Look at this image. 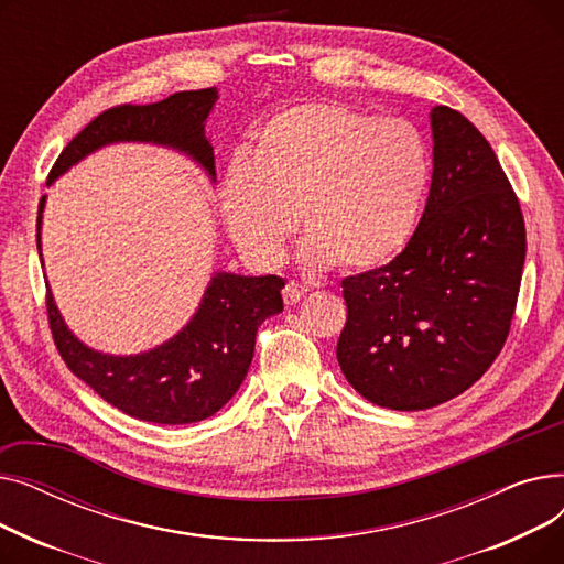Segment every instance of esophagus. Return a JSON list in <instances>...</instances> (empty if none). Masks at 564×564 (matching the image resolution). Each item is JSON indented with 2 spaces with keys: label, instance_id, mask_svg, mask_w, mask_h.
<instances>
[{
  "label": "esophagus",
  "instance_id": "34e87169",
  "mask_svg": "<svg viewBox=\"0 0 564 564\" xmlns=\"http://www.w3.org/2000/svg\"><path fill=\"white\" fill-rule=\"evenodd\" d=\"M306 292H308L306 285H302V283H297V281H288L285 288H283V300H285L288 306H292V304H297Z\"/></svg>",
  "mask_w": 564,
  "mask_h": 564
}]
</instances>
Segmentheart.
Masks as SVG:
<instances>
[{
	"label": "heart",
	"instance_id": "1",
	"mask_svg": "<svg viewBox=\"0 0 564 564\" xmlns=\"http://www.w3.org/2000/svg\"><path fill=\"white\" fill-rule=\"evenodd\" d=\"M427 185V143L411 123L306 102L260 128L251 162L226 166L221 213L237 249L260 267L281 260L297 213L308 267L372 270L406 245Z\"/></svg>",
	"mask_w": 564,
	"mask_h": 564
}]
</instances>
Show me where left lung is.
<instances>
[{
    "mask_svg": "<svg viewBox=\"0 0 564 564\" xmlns=\"http://www.w3.org/2000/svg\"><path fill=\"white\" fill-rule=\"evenodd\" d=\"M430 118L434 173L416 232L389 264L343 279L340 370L395 411L448 402L489 370L525 260L521 205L489 141L446 105Z\"/></svg>",
    "mask_w": 564,
    "mask_h": 564,
    "instance_id": "obj_1",
    "label": "left lung"
}]
</instances>
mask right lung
<instances>
[{"label":"right lung","instance_id":"1","mask_svg":"<svg viewBox=\"0 0 564 564\" xmlns=\"http://www.w3.org/2000/svg\"><path fill=\"white\" fill-rule=\"evenodd\" d=\"M217 88L181 91L153 105H116L96 116L56 158L47 185L88 153L113 141H153L194 158L215 181V153L205 137ZM39 205L36 245L41 251ZM281 276L215 274L187 327L137 357H109L79 343L56 311L47 288V319L64 364L102 400L139 421L198 423L240 389L253 359L260 324L283 311Z\"/></svg>","mask_w":564,"mask_h":564}]
</instances>
